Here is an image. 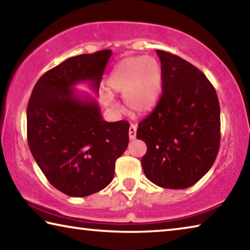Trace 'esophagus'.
<instances>
[{"mask_svg":"<svg viewBox=\"0 0 250 250\" xmlns=\"http://www.w3.org/2000/svg\"><path fill=\"white\" fill-rule=\"evenodd\" d=\"M135 137H137V125H131L129 128V138L130 140H134Z\"/></svg>","mask_w":250,"mask_h":250,"instance_id":"esophagus-1","label":"esophagus"}]
</instances>
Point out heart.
Here are the masks:
<instances>
[{
    "label": "heart",
    "instance_id": "obj_1",
    "mask_svg": "<svg viewBox=\"0 0 250 250\" xmlns=\"http://www.w3.org/2000/svg\"><path fill=\"white\" fill-rule=\"evenodd\" d=\"M107 89L124 95L126 109L134 115L149 112L158 104L162 89V68L152 56L122 59L110 74ZM105 104L116 108L112 96H104Z\"/></svg>",
    "mask_w": 250,
    "mask_h": 250
}]
</instances>
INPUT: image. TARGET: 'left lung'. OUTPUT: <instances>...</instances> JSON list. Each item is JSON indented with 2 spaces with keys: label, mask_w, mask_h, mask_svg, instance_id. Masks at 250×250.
I'll return each instance as SVG.
<instances>
[{
  "label": "left lung",
  "mask_w": 250,
  "mask_h": 250,
  "mask_svg": "<svg viewBox=\"0 0 250 250\" xmlns=\"http://www.w3.org/2000/svg\"><path fill=\"white\" fill-rule=\"evenodd\" d=\"M162 68V96L138 125L145 141L146 176L164 188L183 189L213 166L221 140V109L206 76L176 55L156 50Z\"/></svg>",
  "instance_id": "left-lung-1"
}]
</instances>
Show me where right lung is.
Wrapping results in <instances>:
<instances>
[{"mask_svg":"<svg viewBox=\"0 0 250 250\" xmlns=\"http://www.w3.org/2000/svg\"><path fill=\"white\" fill-rule=\"evenodd\" d=\"M111 54L104 49L66 59L42 76L28 101L29 150L49 183L68 196L108 186L128 147V122L104 120L97 100L75 90L87 83L97 94Z\"/></svg>","mask_w":250,"mask_h":250,"instance_id":"add662e5","label":"right lung"}]
</instances>
